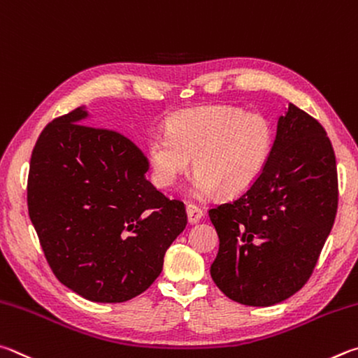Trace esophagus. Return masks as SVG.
Segmentation results:
<instances>
[{
  "instance_id": "1",
  "label": "esophagus",
  "mask_w": 358,
  "mask_h": 358,
  "mask_svg": "<svg viewBox=\"0 0 358 358\" xmlns=\"http://www.w3.org/2000/svg\"><path fill=\"white\" fill-rule=\"evenodd\" d=\"M187 217H189V222L192 224L193 223H198L199 220H201V217H203V209L198 208L196 204L189 203V204H187Z\"/></svg>"
}]
</instances>
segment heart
<instances>
[{
	"label": "heart",
	"mask_w": 358,
	"mask_h": 358,
	"mask_svg": "<svg viewBox=\"0 0 358 358\" xmlns=\"http://www.w3.org/2000/svg\"><path fill=\"white\" fill-rule=\"evenodd\" d=\"M168 134L148 140L154 179L171 187L192 165L198 171L190 190L198 198L220 192L236 196L248 190L264 171L273 135L267 119L233 106H204L174 115Z\"/></svg>",
	"instance_id": "obj_1"
}]
</instances>
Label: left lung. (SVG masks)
Returning a JSON list of instances; mask_svg holds the SVG:
<instances>
[{
	"mask_svg": "<svg viewBox=\"0 0 358 358\" xmlns=\"http://www.w3.org/2000/svg\"><path fill=\"white\" fill-rule=\"evenodd\" d=\"M338 209L334 148L321 124L289 103L259 179L209 209L220 248L210 277L224 296L271 306L302 289Z\"/></svg>",
	"mask_w": 358,
	"mask_h": 358,
	"instance_id": "8db88e82",
	"label": "left lung"
}]
</instances>
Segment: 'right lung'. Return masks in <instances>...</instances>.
I'll list each match as a JSON object with an SVG mask.
<instances>
[{
	"label": "right lung",
	"mask_w": 358,
	"mask_h": 358,
	"mask_svg": "<svg viewBox=\"0 0 358 358\" xmlns=\"http://www.w3.org/2000/svg\"><path fill=\"white\" fill-rule=\"evenodd\" d=\"M81 108L53 119L31 154L27 201L50 268L92 302L140 296L187 227L185 206L146 179L149 160L121 131L85 122Z\"/></svg>",
	"instance_id": "right-lung-1"
}]
</instances>
